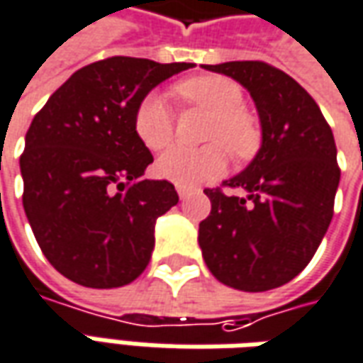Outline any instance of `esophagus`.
<instances>
[{
    "label": "esophagus",
    "instance_id": "esophagus-1",
    "mask_svg": "<svg viewBox=\"0 0 363 363\" xmlns=\"http://www.w3.org/2000/svg\"><path fill=\"white\" fill-rule=\"evenodd\" d=\"M177 192H179V199L184 200V199H189L190 192H192V190L186 189V186H177Z\"/></svg>",
    "mask_w": 363,
    "mask_h": 363
}]
</instances>
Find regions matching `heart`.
<instances>
[{
	"instance_id": "1",
	"label": "heart",
	"mask_w": 363,
	"mask_h": 363,
	"mask_svg": "<svg viewBox=\"0 0 363 363\" xmlns=\"http://www.w3.org/2000/svg\"><path fill=\"white\" fill-rule=\"evenodd\" d=\"M174 92L184 102L214 113L208 128L210 145L200 149L171 147L157 161V173L179 186H194L224 173L228 153L245 159L259 145V129L247 111H243L242 88L224 76H196L177 84ZM133 129L141 143L151 151H161L173 139V110L163 94H147L133 116Z\"/></svg>"
}]
</instances>
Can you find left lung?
<instances>
[{"mask_svg":"<svg viewBox=\"0 0 363 363\" xmlns=\"http://www.w3.org/2000/svg\"><path fill=\"white\" fill-rule=\"evenodd\" d=\"M250 92L261 147L224 184L243 196L206 189L212 210L200 222L202 257L228 287L261 293L295 279L313 259L332 220L340 182L336 143L311 94L259 60L202 65Z\"/></svg>","mask_w":363,"mask_h":363,"instance_id":"1","label":"left lung"}]
</instances>
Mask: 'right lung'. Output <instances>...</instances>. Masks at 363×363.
Segmentation results:
<instances>
[{
    "mask_svg": "<svg viewBox=\"0 0 363 363\" xmlns=\"http://www.w3.org/2000/svg\"><path fill=\"white\" fill-rule=\"evenodd\" d=\"M192 62L111 57L76 70L33 118L19 159L23 208L50 265L78 285L123 287L145 271L155 222L179 202L141 181L153 155L133 129L139 102Z\"/></svg>",
    "mask_w": 363,
    "mask_h": 363,
    "instance_id": "right-lung-1",
    "label": "right lung"
}]
</instances>
